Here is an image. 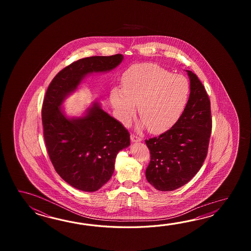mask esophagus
<instances>
[{
  "label": "esophagus",
  "instance_id": "1",
  "mask_svg": "<svg viewBox=\"0 0 251 251\" xmlns=\"http://www.w3.org/2000/svg\"><path fill=\"white\" fill-rule=\"evenodd\" d=\"M130 138H131V141L132 142H141L142 141V138L140 137V136H138V135H136V134H133V133H132L131 134V136H130Z\"/></svg>",
  "mask_w": 251,
  "mask_h": 251
}]
</instances>
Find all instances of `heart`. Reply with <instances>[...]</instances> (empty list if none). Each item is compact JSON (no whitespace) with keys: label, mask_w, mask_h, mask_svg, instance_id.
Masks as SVG:
<instances>
[{"label":"heart","mask_w":251,"mask_h":251,"mask_svg":"<svg viewBox=\"0 0 251 251\" xmlns=\"http://www.w3.org/2000/svg\"><path fill=\"white\" fill-rule=\"evenodd\" d=\"M122 80L123 87H115L110 92V101L124 125L132 121L138 104L143 125L151 133H160L176 123L186 107L187 79L158 64H133L124 73Z\"/></svg>","instance_id":"obj_1"}]
</instances>
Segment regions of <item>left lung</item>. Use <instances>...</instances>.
<instances>
[{
	"label": "left lung",
	"instance_id": "left-lung-1",
	"mask_svg": "<svg viewBox=\"0 0 251 251\" xmlns=\"http://www.w3.org/2000/svg\"><path fill=\"white\" fill-rule=\"evenodd\" d=\"M190 95L180 118L159 137L145 140L151 160L147 181L160 191H172L191 180L206 158L212 132L211 103L198 76L187 71Z\"/></svg>",
	"mask_w": 251,
	"mask_h": 251
}]
</instances>
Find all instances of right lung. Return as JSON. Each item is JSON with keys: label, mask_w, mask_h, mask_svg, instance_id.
Masks as SVG:
<instances>
[{"label": "right lung", "mask_w": 251, "mask_h": 251, "mask_svg": "<svg viewBox=\"0 0 251 251\" xmlns=\"http://www.w3.org/2000/svg\"><path fill=\"white\" fill-rule=\"evenodd\" d=\"M123 58L118 53L80 59L60 71L46 92L42 124L49 158L59 176L81 191H97L110 179L119 151L130 145V134L98 102L80 118H67L61 106L86 75L114 69Z\"/></svg>", "instance_id": "1"}]
</instances>
